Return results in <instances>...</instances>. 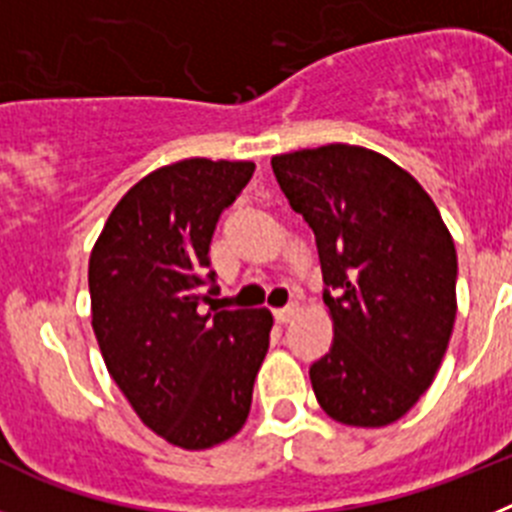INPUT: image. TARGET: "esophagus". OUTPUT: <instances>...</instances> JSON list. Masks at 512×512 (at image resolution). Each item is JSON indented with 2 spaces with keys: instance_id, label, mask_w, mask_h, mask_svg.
Segmentation results:
<instances>
[{
  "instance_id": "obj_1",
  "label": "esophagus",
  "mask_w": 512,
  "mask_h": 512,
  "mask_svg": "<svg viewBox=\"0 0 512 512\" xmlns=\"http://www.w3.org/2000/svg\"><path fill=\"white\" fill-rule=\"evenodd\" d=\"M297 315V305L295 302H292V305H287V307H277V310H274V320H277V323H289V320L295 318Z\"/></svg>"
}]
</instances>
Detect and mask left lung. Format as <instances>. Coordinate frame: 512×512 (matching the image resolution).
Masks as SVG:
<instances>
[{
  "mask_svg": "<svg viewBox=\"0 0 512 512\" xmlns=\"http://www.w3.org/2000/svg\"><path fill=\"white\" fill-rule=\"evenodd\" d=\"M289 207L315 233L333 346L310 366L338 423L400 420L433 384L456 320V248L408 171L356 146L271 158Z\"/></svg>",
  "mask_w": 512,
  "mask_h": 512,
  "instance_id": "obj_1",
  "label": "left lung"
}]
</instances>
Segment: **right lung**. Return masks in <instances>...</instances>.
Wrapping results in <instances>:
<instances>
[{
    "mask_svg": "<svg viewBox=\"0 0 512 512\" xmlns=\"http://www.w3.org/2000/svg\"><path fill=\"white\" fill-rule=\"evenodd\" d=\"M253 169L210 158L156 169L117 202L89 259L107 372L151 431L189 451L241 431L269 351V310L212 307V235Z\"/></svg>",
    "mask_w": 512,
    "mask_h": 512,
    "instance_id": "add662e5",
    "label": "right lung"
}]
</instances>
